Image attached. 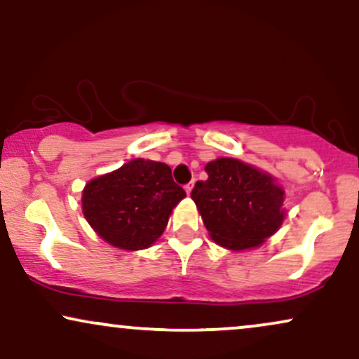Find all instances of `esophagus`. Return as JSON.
Here are the masks:
<instances>
[{
  "instance_id": "1",
  "label": "esophagus",
  "mask_w": 359,
  "mask_h": 359,
  "mask_svg": "<svg viewBox=\"0 0 359 359\" xmlns=\"http://www.w3.org/2000/svg\"><path fill=\"white\" fill-rule=\"evenodd\" d=\"M185 192H187V194H190V192H192V189H194V182H189L187 185H185Z\"/></svg>"
}]
</instances>
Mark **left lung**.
I'll list each match as a JSON object with an SVG mask.
<instances>
[{
    "label": "left lung",
    "instance_id": "8db88e82",
    "mask_svg": "<svg viewBox=\"0 0 359 359\" xmlns=\"http://www.w3.org/2000/svg\"><path fill=\"white\" fill-rule=\"evenodd\" d=\"M207 180L192 189L212 240L229 250L258 247L283 224V189L270 174L222 157L205 165Z\"/></svg>",
    "mask_w": 359,
    "mask_h": 359
}]
</instances>
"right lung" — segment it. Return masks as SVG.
Returning <instances> with one entry per match:
<instances>
[{
  "label": "right lung",
  "mask_w": 359,
  "mask_h": 359,
  "mask_svg": "<svg viewBox=\"0 0 359 359\" xmlns=\"http://www.w3.org/2000/svg\"><path fill=\"white\" fill-rule=\"evenodd\" d=\"M185 190L162 162L134 158L111 174L89 180L83 213L102 240L122 250H142L164 233Z\"/></svg>",
  "instance_id": "1"
}]
</instances>
